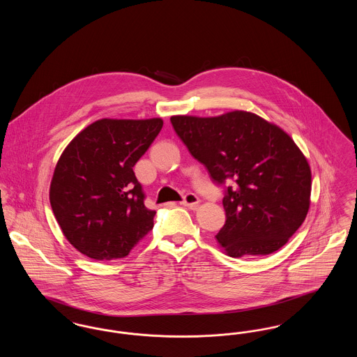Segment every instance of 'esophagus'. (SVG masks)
Returning a JSON list of instances; mask_svg holds the SVG:
<instances>
[{
    "label": "esophagus",
    "mask_w": 357,
    "mask_h": 357,
    "mask_svg": "<svg viewBox=\"0 0 357 357\" xmlns=\"http://www.w3.org/2000/svg\"><path fill=\"white\" fill-rule=\"evenodd\" d=\"M198 204H199V198L194 192H187L186 195L183 197V199L181 201V204L187 206V207H195Z\"/></svg>",
    "instance_id": "1"
}]
</instances>
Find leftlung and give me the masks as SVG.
<instances>
[{
  "instance_id": "obj_1",
  "label": "left lung",
  "mask_w": 357,
  "mask_h": 357,
  "mask_svg": "<svg viewBox=\"0 0 357 357\" xmlns=\"http://www.w3.org/2000/svg\"><path fill=\"white\" fill-rule=\"evenodd\" d=\"M170 120L190 153L225 187L226 222L215 236L223 250L239 258L282 248L310 204V167L293 139L245 111ZM230 178L235 183L226 187Z\"/></svg>"
}]
</instances>
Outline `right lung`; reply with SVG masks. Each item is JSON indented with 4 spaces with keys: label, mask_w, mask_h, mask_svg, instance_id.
Wrapping results in <instances>:
<instances>
[{
    "label": "right lung",
    "mask_w": 357,
    "mask_h": 357,
    "mask_svg": "<svg viewBox=\"0 0 357 357\" xmlns=\"http://www.w3.org/2000/svg\"><path fill=\"white\" fill-rule=\"evenodd\" d=\"M163 120L102 119L76 136L52 178V210L80 253L123 258L153 227L155 211L132 167L149 150Z\"/></svg>",
    "instance_id": "obj_1"
}]
</instances>
